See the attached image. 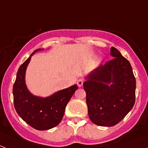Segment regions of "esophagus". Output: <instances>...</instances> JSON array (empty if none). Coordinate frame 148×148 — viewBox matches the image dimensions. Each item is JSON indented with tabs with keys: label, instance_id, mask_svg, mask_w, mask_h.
Masks as SVG:
<instances>
[{
	"label": "esophagus",
	"instance_id": "34e87169",
	"mask_svg": "<svg viewBox=\"0 0 148 148\" xmlns=\"http://www.w3.org/2000/svg\"><path fill=\"white\" fill-rule=\"evenodd\" d=\"M77 85H78L79 87H82L83 86V83H84V79H79L77 80Z\"/></svg>",
	"mask_w": 148,
	"mask_h": 148
}]
</instances>
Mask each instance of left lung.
Instances as JSON below:
<instances>
[{
    "mask_svg": "<svg viewBox=\"0 0 148 148\" xmlns=\"http://www.w3.org/2000/svg\"><path fill=\"white\" fill-rule=\"evenodd\" d=\"M113 57L86 77L83 84L89 119L99 126L112 127L133 107L136 80L130 63L114 47Z\"/></svg>",
    "mask_w": 148,
    "mask_h": 148,
    "instance_id": "left-lung-1",
    "label": "left lung"
}]
</instances>
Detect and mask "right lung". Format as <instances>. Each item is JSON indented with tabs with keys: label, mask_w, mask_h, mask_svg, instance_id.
Listing matches in <instances>:
<instances>
[{
	"label": "right lung",
	"mask_w": 148,
	"mask_h": 148,
	"mask_svg": "<svg viewBox=\"0 0 148 148\" xmlns=\"http://www.w3.org/2000/svg\"><path fill=\"white\" fill-rule=\"evenodd\" d=\"M40 50L42 49L34 51L19 67L13 86V103L18 115L30 126L38 130H47L60 123L66 106L78 86L74 84L48 97L32 95L26 85V70L31 56Z\"/></svg>",
	"instance_id": "1"
}]
</instances>
